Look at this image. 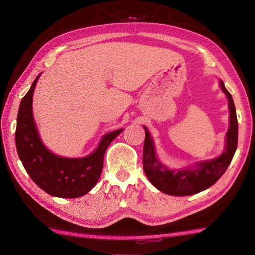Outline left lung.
<instances>
[{"label":"left lung","instance_id":"8db88e82","mask_svg":"<svg viewBox=\"0 0 255 255\" xmlns=\"http://www.w3.org/2000/svg\"><path fill=\"white\" fill-rule=\"evenodd\" d=\"M220 87L229 100L230 127L226 135V148L220 156L199 161L194 168L170 170L156 156L154 142L148 128L142 152V165L145 175L158 190L170 196H190L207 189L226 172L237 149L238 122L233 98L220 80Z\"/></svg>","mask_w":255,"mask_h":255}]
</instances>
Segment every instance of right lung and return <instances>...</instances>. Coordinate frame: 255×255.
Here are the masks:
<instances>
[{"label": "right lung", "mask_w": 255, "mask_h": 255, "mask_svg": "<svg viewBox=\"0 0 255 255\" xmlns=\"http://www.w3.org/2000/svg\"><path fill=\"white\" fill-rule=\"evenodd\" d=\"M40 74L20 103L16 128L18 155L28 175L47 194L58 198H79L96 186L107 146L123 128L104 135L98 148L88 156L67 158L52 153L42 143L33 117V94Z\"/></svg>", "instance_id": "right-lung-1"}]
</instances>
